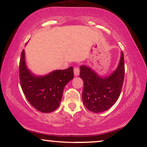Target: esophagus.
<instances>
[{
  "label": "esophagus",
  "instance_id": "esophagus-1",
  "mask_svg": "<svg viewBox=\"0 0 147 147\" xmlns=\"http://www.w3.org/2000/svg\"><path fill=\"white\" fill-rule=\"evenodd\" d=\"M74 75H75L76 77L79 75V69L78 67H75V68H74Z\"/></svg>",
  "mask_w": 147,
  "mask_h": 147
}]
</instances>
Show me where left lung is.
I'll use <instances>...</instances> for the list:
<instances>
[{
  "instance_id": "left-lung-1",
  "label": "left lung",
  "mask_w": 147,
  "mask_h": 147,
  "mask_svg": "<svg viewBox=\"0 0 147 147\" xmlns=\"http://www.w3.org/2000/svg\"><path fill=\"white\" fill-rule=\"evenodd\" d=\"M124 75V55L122 51L117 68L109 76L101 77L90 67L81 66L79 76L84 84L82 99L86 108L100 113L112 107L121 94Z\"/></svg>"
}]
</instances>
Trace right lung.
I'll return each instance as SVG.
<instances>
[{"instance_id":"obj_1","label":"right lung","mask_w":147,"mask_h":147,"mask_svg":"<svg viewBox=\"0 0 147 147\" xmlns=\"http://www.w3.org/2000/svg\"><path fill=\"white\" fill-rule=\"evenodd\" d=\"M19 75L21 88L26 99L37 110L53 112L59 106L66 85L74 77L73 68L56 70L44 76L35 75L28 69L24 49L20 57Z\"/></svg>"}]
</instances>
